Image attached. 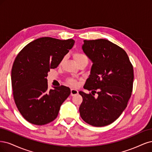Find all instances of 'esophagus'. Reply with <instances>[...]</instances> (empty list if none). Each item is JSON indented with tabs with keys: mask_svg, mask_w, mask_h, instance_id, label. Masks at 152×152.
<instances>
[{
	"mask_svg": "<svg viewBox=\"0 0 152 152\" xmlns=\"http://www.w3.org/2000/svg\"><path fill=\"white\" fill-rule=\"evenodd\" d=\"M78 94V91L76 89L74 88H71V96H74Z\"/></svg>",
	"mask_w": 152,
	"mask_h": 152,
	"instance_id": "obj_1",
	"label": "esophagus"
}]
</instances>
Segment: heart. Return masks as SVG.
I'll use <instances>...</instances> for the list:
<instances>
[{"instance_id":"obj_1","label":"heart","mask_w":152,"mask_h":152,"mask_svg":"<svg viewBox=\"0 0 152 152\" xmlns=\"http://www.w3.org/2000/svg\"><path fill=\"white\" fill-rule=\"evenodd\" d=\"M74 57H75V59L76 61V62H80V61H88L87 56L85 54V53H81V52L76 53L74 55ZM68 83H69V84L72 86H76L77 85V81L74 79H69V80H68Z\"/></svg>"}]
</instances>
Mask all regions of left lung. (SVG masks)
<instances>
[{
  "label": "left lung",
  "mask_w": 152,
  "mask_h": 152,
  "mask_svg": "<svg viewBox=\"0 0 152 152\" xmlns=\"http://www.w3.org/2000/svg\"><path fill=\"white\" fill-rule=\"evenodd\" d=\"M83 42V50L93 65L84 86L91 93L79 92L83 97L80 115L93 126H107L118 118L128 105L133 91V65L126 52L109 40Z\"/></svg>",
  "instance_id": "8db88e82"
}]
</instances>
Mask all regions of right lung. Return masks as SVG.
I'll return each mask as SVG.
<instances>
[{"label": "right lung", "instance_id": "1", "mask_svg": "<svg viewBox=\"0 0 152 152\" xmlns=\"http://www.w3.org/2000/svg\"><path fill=\"white\" fill-rule=\"evenodd\" d=\"M75 42L72 39L42 37L29 43L16 56L11 71L14 100L19 112L30 123L42 126L53 121L69 96L71 90L65 86L48 90L47 77Z\"/></svg>", "mask_w": 152, "mask_h": 152}]
</instances>
